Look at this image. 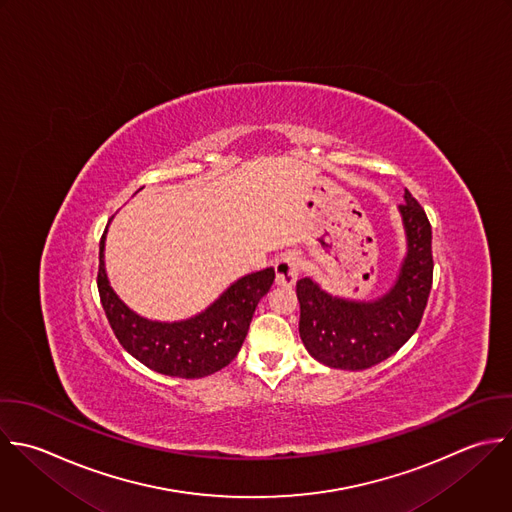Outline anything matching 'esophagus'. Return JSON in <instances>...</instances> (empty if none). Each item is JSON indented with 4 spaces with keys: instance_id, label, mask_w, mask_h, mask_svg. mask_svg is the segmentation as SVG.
Returning a JSON list of instances; mask_svg holds the SVG:
<instances>
[{
    "instance_id": "1",
    "label": "esophagus",
    "mask_w": 512,
    "mask_h": 512,
    "mask_svg": "<svg viewBox=\"0 0 512 512\" xmlns=\"http://www.w3.org/2000/svg\"><path fill=\"white\" fill-rule=\"evenodd\" d=\"M301 273V263L295 253H285L281 259L275 263V283L279 287H293L299 279Z\"/></svg>"
}]
</instances>
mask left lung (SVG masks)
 <instances>
[{
    "label": "left lung",
    "mask_w": 512,
    "mask_h": 512,
    "mask_svg": "<svg viewBox=\"0 0 512 512\" xmlns=\"http://www.w3.org/2000/svg\"><path fill=\"white\" fill-rule=\"evenodd\" d=\"M407 231V257L391 291L377 301L331 297L309 277L297 281L299 335L319 363L363 371L397 353L417 331L433 285V231L421 203L405 191L399 207Z\"/></svg>",
    "instance_id": "obj_1"
}]
</instances>
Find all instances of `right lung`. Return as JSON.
I'll return each mask as SVG.
<instances>
[{"instance_id": "obj_1", "label": "right lung", "mask_w": 512, "mask_h": 512, "mask_svg": "<svg viewBox=\"0 0 512 512\" xmlns=\"http://www.w3.org/2000/svg\"><path fill=\"white\" fill-rule=\"evenodd\" d=\"M105 231L99 241L97 289L105 317L121 343L139 363L161 375L201 379L227 367L239 353L255 307L275 281L263 269L233 283L207 311L179 323H157L135 315L111 289L103 265Z\"/></svg>"}]
</instances>
